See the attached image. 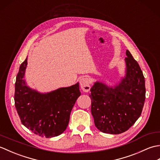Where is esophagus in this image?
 <instances>
[{
  "instance_id": "34e87169",
  "label": "esophagus",
  "mask_w": 160,
  "mask_h": 160,
  "mask_svg": "<svg viewBox=\"0 0 160 160\" xmlns=\"http://www.w3.org/2000/svg\"><path fill=\"white\" fill-rule=\"evenodd\" d=\"M80 85L81 89L84 92H88L91 89L89 79L87 77H82L80 80Z\"/></svg>"
}]
</instances>
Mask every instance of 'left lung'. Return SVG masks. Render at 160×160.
Instances as JSON below:
<instances>
[{
    "instance_id": "1",
    "label": "left lung",
    "mask_w": 160,
    "mask_h": 160,
    "mask_svg": "<svg viewBox=\"0 0 160 160\" xmlns=\"http://www.w3.org/2000/svg\"><path fill=\"white\" fill-rule=\"evenodd\" d=\"M124 77L113 86L97 81L91 89V114L98 129L109 134L124 132L141 115L146 98L145 80L138 62L126 52Z\"/></svg>"
}]
</instances>
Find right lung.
Masks as SVG:
<instances>
[{
	"label": "right lung",
	"mask_w": 160,
	"mask_h": 160,
	"mask_svg": "<svg viewBox=\"0 0 160 160\" xmlns=\"http://www.w3.org/2000/svg\"><path fill=\"white\" fill-rule=\"evenodd\" d=\"M28 58L20 64L15 83L14 102L22 124L40 137L62 134L69 124L71 111L80 96L79 83L42 93L27 85L24 77Z\"/></svg>",
	"instance_id": "1"
}]
</instances>
